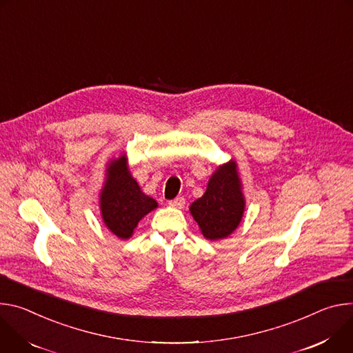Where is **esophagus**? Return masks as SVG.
Segmentation results:
<instances>
[{
	"instance_id": "34e87169",
	"label": "esophagus",
	"mask_w": 353,
	"mask_h": 353,
	"mask_svg": "<svg viewBox=\"0 0 353 353\" xmlns=\"http://www.w3.org/2000/svg\"><path fill=\"white\" fill-rule=\"evenodd\" d=\"M168 205H170L171 208H175V209H182V208L185 206V199H183L182 196H179V198H175V199L170 201Z\"/></svg>"
}]
</instances>
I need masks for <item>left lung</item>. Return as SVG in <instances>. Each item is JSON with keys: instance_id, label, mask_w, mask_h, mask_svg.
<instances>
[{"instance_id": "8db88e82", "label": "left lung", "mask_w": 353, "mask_h": 353, "mask_svg": "<svg viewBox=\"0 0 353 353\" xmlns=\"http://www.w3.org/2000/svg\"><path fill=\"white\" fill-rule=\"evenodd\" d=\"M245 208L234 160L217 167L209 179L208 189L202 198L190 205V214L208 240H221L236 230L243 219Z\"/></svg>"}]
</instances>
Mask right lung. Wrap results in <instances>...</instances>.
Returning <instances> with one entry per match:
<instances>
[{
	"label": "right lung",
	"instance_id": "1",
	"mask_svg": "<svg viewBox=\"0 0 353 353\" xmlns=\"http://www.w3.org/2000/svg\"><path fill=\"white\" fill-rule=\"evenodd\" d=\"M99 206L105 225L122 240L130 239L139 221L159 208L132 176L125 155L108 164Z\"/></svg>",
	"mask_w": 353,
	"mask_h": 353
}]
</instances>
